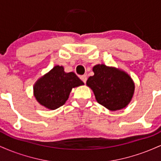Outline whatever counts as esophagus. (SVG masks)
<instances>
[{"instance_id": "esophagus-1", "label": "esophagus", "mask_w": 161, "mask_h": 161, "mask_svg": "<svg viewBox=\"0 0 161 161\" xmlns=\"http://www.w3.org/2000/svg\"><path fill=\"white\" fill-rule=\"evenodd\" d=\"M80 79H81V80H82V82H84V83L86 82V80H87V76H86V75H81Z\"/></svg>"}]
</instances>
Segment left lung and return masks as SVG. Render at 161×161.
Returning a JSON list of instances; mask_svg holds the SVG:
<instances>
[{
  "label": "left lung",
  "mask_w": 161,
  "mask_h": 161,
  "mask_svg": "<svg viewBox=\"0 0 161 161\" xmlns=\"http://www.w3.org/2000/svg\"><path fill=\"white\" fill-rule=\"evenodd\" d=\"M94 75L86 85L95 94L100 104L115 111L125 108L133 96L135 84L129 74L115 67L97 64L93 67Z\"/></svg>",
  "instance_id": "left-lung-1"
}]
</instances>
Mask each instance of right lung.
Masks as SVG:
<instances>
[{"label": "right lung", "instance_id": "add662e5", "mask_svg": "<svg viewBox=\"0 0 161 161\" xmlns=\"http://www.w3.org/2000/svg\"><path fill=\"white\" fill-rule=\"evenodd\" d=\"M82 85L74 73H65L62 66H55L35 83L34 96L41 105L55 110L65 104L72 88Z\"/></svg>", "mask_w": 161, "mask_h": 161}]
</instances>
